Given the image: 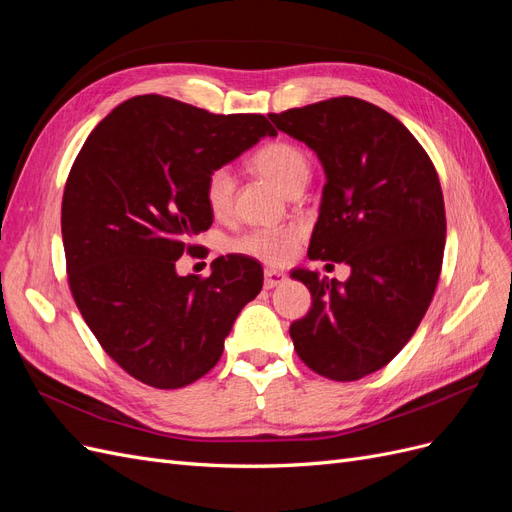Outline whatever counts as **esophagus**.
I'll use <instances>...</instances> for the list:
<instances>
[{
    "instance_id": "34e87169",
    "label": "esophagus",
    "mask_w": 512,
    "mask_h": 512,
    "mask_svg": "<svg viewBox=\"0 0 512 512\" xmlns=\"http://www.w3.org/2000/svg\"><path fill=\"white\" fill-rule=\"evenodd\" d=\"M286 282V275L277 269H265V288H275Z\"/></svg>"
}]
</instances>
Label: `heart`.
<instances>
[{"instance_id": "b5f03b06", "label": "heart", "mask_w": 512, "mask_h": 512, "mask_svg": "<svg viewBox=\"0 0 512 512\" xmlns=\"http://www.w3.org/2000/svg\"><path fill=\"white\" fill-rule=\"evenodd\" d=\"M252 168L267 177L284 194H290L309 179V160L305 151L286 141H275L260 147L252 156ZM235 194V179L228 168H218L205 181V200L215 215H226ZM301 239L297 228H256L235 241V250L265 262H286Z\"/></svg>"}]
</instances>
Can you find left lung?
<instances>
[{"instance_id": "left-lung-1", "label": "left lung", "mask_w": 512, "mask_h": 512, "mask_svg": "<svg viewBox=\"0 0 512 512\" xmlns=\"http://www.w3.org/2000/svg\"><path fill=\"white\" fill-rule=\"evenodd\" d=\"M324 168L309 260L346 262V282L294 269L312 309L290 324L301 361L352 382L382 369L421 324L442 269L446 215L436 168L404 123L359 98L271 113Z\"/></svg>"}]
</instances>
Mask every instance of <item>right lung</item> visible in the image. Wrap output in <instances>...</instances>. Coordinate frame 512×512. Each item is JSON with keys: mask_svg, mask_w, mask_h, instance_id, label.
Listing matches in <instances>:
<instances>
[{"mask_svg": "<svg viewBox=\"0 0 512 512\" xmlns=\"http://www.w3.org/2000/svg\"><path fill=\"white\" fill-rule=\"evenodd\" d=\"M275 134L262 115H213L149 94L87 136L61 203L68 282L87 327L132 378L181 389L220 361L262 288L260 262L220 256L205 280L175 265L213 224L207 177Z\"/></svg>", "mask_w": 512, "mask_h": 512, "instance_id": "right-lung-1", "label": "right lung"}]
</instances>
